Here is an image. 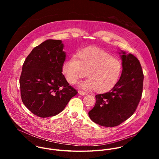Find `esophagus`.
Here are the masks:
<instances>
[{"label": "esophagus", "mask_w": 159, "mask_h": 159, "mask_svg": "<svg viewBox=\"0 0 159 159\" xmlns=\"http://www.w3.org/2000/svg\"><path fill=\"white\" fill-rule=\"evenodd\" d=\"M79 94H80V95H82V96H85L87 94V93L85 92H84V91H81V90H79Z\"/></svg>", "instance_id": "obj_1"}]
</instances>
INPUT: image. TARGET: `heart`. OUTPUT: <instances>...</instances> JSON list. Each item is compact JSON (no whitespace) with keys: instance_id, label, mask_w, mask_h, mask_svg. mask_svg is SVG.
I'll list each match as a JSON object with an SVG mask.
<instances>
[{"instance_id":"obj_1","label":"heart","mask_w":159,"mask_h":159,"mask_svg":"<svg viewBox=\"0 0 159 159\" xmlns=\"http://www.w3.org/2000/svg\"><path fill=\"white\" fill-rule=\"evenodd\" d=\"M122 71L121 63L104 50L89 47L80 50L77 58L66 59L62 65V72L69 84H74L85 76L82 88H94L98 93L111 90L118 82Z\"/></svg>"}]
</instances>
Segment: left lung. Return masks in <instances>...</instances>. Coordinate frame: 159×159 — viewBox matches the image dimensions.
Returning <instances> with one entry per match:
<instances>
[{
  "mask_svg": "<svg viewBox=\"0 0 159 159\" xmlns=\"http://www.w3.org/2000/svg\"><path fill=\"white\" fill-rule=\"evenodd\" d=\"M123 70L120 80L110 91L96 96L94 107L89 116L94 123L106 127L118 126L133 115L143 92V73L134 55L120 53Z\"/></svg>",
  "mask_w": 159,
  "mask_h": 159,
  "instance_id": "obj_1",
  "label": "left lung"
}]
</instances>
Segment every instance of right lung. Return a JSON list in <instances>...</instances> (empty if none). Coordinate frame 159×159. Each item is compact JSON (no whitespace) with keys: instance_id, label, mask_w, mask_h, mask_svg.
Masks as SVG:
<instances>
[{"instance_id":"1","label":"right lung","mask_w":159,"mask_h":159,"mask_svg":"<svg viewBox=\"0 0 159 159\" xmlns=\"http://www.w3.org/2000/svg\"><path fill=\"white\" fill-rule=\"evenodd\" d=\"M61 40L47 39L26 58L19 79L20 96L25 106L40 118L61 112L78 93L62 74L66 54Z\"/></svg>"}]
</instances>
